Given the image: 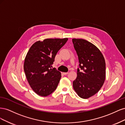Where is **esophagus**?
<instances>
[{"mask_svg": "<svg viewBox=\"0 0 125 125\" xmlns=\"http://www.w3.org/2000/svg\"><path fill=\"white\" fill-rule=\"evenodd\" d=\"M68 72H67V73H63V74H64V75H67V74H68Z\"/></svg>", "mask_w": 125, "mask_h": 125, "instance_id": "esophagus-1", "label": "esophagus"}]
</instances>
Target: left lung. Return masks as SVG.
<instances>
[{
    "label": "left lung",
    "mask_w": 125,
    "mask_h": 125,
    "mask_svg": "<svg viewBox=\"0 0 125 125\" xmlns=\"http://www.w3.org/2000/svg\"><path fill=\"white\" fill-rule=\"evenodd\" d=\"M78 57L79 67L73 87L79 96L88 99L97 93L105 79L104 57L95 45L83 39H73Z\"/></svg>",
    "instance_id": "obj_1"
}]
</instances>
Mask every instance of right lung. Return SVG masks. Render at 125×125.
Instances as JSON below:
<instances>
[{"label":"right lung","mask_w":125,"mask_h":125,"mask_svg":"<svg viewBox=\"0 0 125 125\" xmlns=\"http://www.w3.org/2000/svg\"><path fill=\"white\" fill-rule=\"evenodd\" d=\"M67 41V38L47 39L36 42L28 52L24 71L30 85L39 95H50L57 87L61 73L51 67L57 52Z\"/></svg>","instance_id":"add662e5"}]
</instances>
